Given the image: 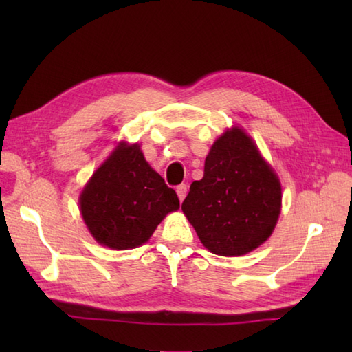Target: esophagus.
Here are the masks:
<instances>
[{
	"label": "esophagus",
	"mask_w": 352,
	"mask_h": 352,
	"mask_svg": "<svg viewBox=\"0 0 352 352\" xmlns=\"http://www.w3.org/2000/svg\"><path fill=\"white\" fill-rule=\"evenodd\" d=\"M175 190H177L178 198H180V201H183L184 197H186V193H188V186H186V184H180V186H177Z\"/></svg>",
	"instance_id": "1"
}]
</instances>
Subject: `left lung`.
Segmentation results:
<instances>
[{
    "label": "left lung",
    "mask_w": 352,
    "mask_h": 352,
    "mask_svg": "<svg viewBox=\"0 0 352 352\" xmlns=\"http://www.w3.org/2000/svg\"><path fill=\"white\" fill-rule=\"evenodd\" d=\"M182 208L208 251L242 256L274 231L281 186L251 138L236 126L213 144L203 180L190 184Z\"/></svg>",
    "instance_id": "left-lung-1"
}]
</instances>
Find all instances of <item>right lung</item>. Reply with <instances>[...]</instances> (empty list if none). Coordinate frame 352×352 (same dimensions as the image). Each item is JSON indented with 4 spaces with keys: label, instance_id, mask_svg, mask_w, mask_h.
I'll use <instances>...</instances> for the list:
<instances>
[{
    "label": "right lung",
    "instance_id": "add662e5",
    "mask_svg": "<svg viewBox=\"0 0 352 352\" xmlns=\"http://www.w3.org/2000/svg\"><path fill=\"white\" fill-rule=\"evenodd\" d=\"M180 201L146 163L139 145H119L80 198L87 228L101 245L129 250L145 243Z\"/></svg>",
    "mask_w": 352,
    "mask_h": 352
}]
</instances>
